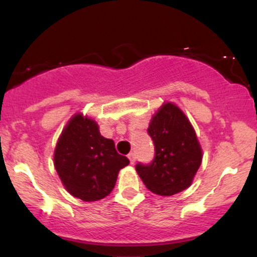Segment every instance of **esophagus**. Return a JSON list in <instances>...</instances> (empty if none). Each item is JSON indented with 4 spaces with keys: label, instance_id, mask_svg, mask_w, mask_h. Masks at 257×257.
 I'll return each mask as SVG.
<instances>
[{
    "label": "esophagus",
    "instance_id": "34e87169",
    "mask_svg": "<svg viewBox=\"0 0 257 257\" xmlns=\"http://www.w3.org/2000/svg\"><path fill=\"white\" fill-rule=\"evenodd\" d=\"M128 158H129V160H131V164H134V163H136V160H137V155H136V153H129L128 154Z\"/></svg>",
    "mask_w": 257,
    "mask_h": 257
}]
</instances>
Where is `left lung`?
<instances>
[{"label": "left lung", "instance_id": "left-lung-1", "mask_svg": "<svg viewBox=\"0 0 257 257\" xmlns=\"http://www.w3.org/2000/svg\"><path fill=\"white\" fill-rule=\"evenodd\" d=\"M148 133L154 142V159L136 165L150 191L174 195L191 185L201 164L200 144L186 115L173 103H165L153 115Z\"/></svg>", "mask_w": 257, "mask_h": 257}]
</instances>
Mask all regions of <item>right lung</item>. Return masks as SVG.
Segmentation results:
<instances>
[{
  "instance_id": "add662e5",
  "label": "right lung",
  "mask_w": 257,
  "mask_h": 257,
  "mask_svg": "<svg viewBox=\"0 0 257 257\" xmlns=\"http://www.w3.org/2000/svg\"><path fill=\"white\" fill-rule=\"evenodd\" d=\"M128 164L112 139L100 136L98 124L80 113L68 121L54 150V167L64 188L83 201L109 195L119 170Z\"/></svg>"
}]
</instances>
